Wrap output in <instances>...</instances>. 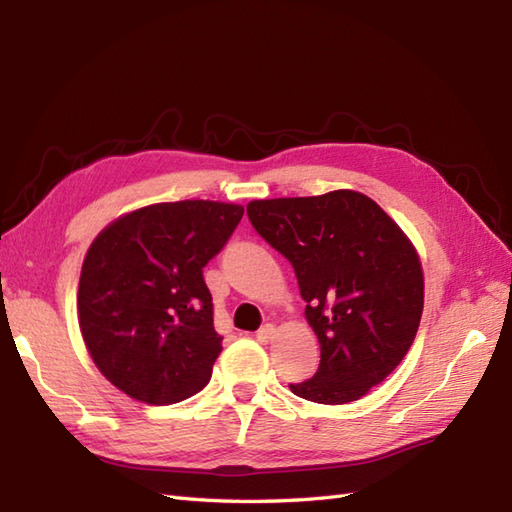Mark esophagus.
I'll list each match as a JSON object with an SVG mask.
<instances>
[{
  "mask_svg": "<svg viewBox=\"0 0 512 512\" xmlns=\"http://www.w3.org/2000/svg\"><path fill=\"white\" fill-rule=\"evenodd\" d=\"M275 334H277V328H275V325H264V328H259L257 330V341L259 343H270V341H273L275 339Z\"/></svg>",
  "mask_w": 512,
  "mask_h": 512,
  "instance_id": "34e87169",
  "label": "esophagus"
}]
</instances>
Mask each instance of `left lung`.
Segmentation results:
<instances>
[{"label":"left lung","mask_w":512,"mask_h":512,"mask_svg":"<svg viewBox=\"0 0 512 512\" xmlns=\"http://www.w3.org/2000/svg\"><path fill=\"white\" fill-rule=\"evenodd\" d=\"M246 213L295 268L321 345L317 374L290 385L292 394L321 405L363 398L416 339L424 306L416 246L372 198L350 189L253 200Z\"/></svg>","instance_id":"8db88e82"}]
</instances>
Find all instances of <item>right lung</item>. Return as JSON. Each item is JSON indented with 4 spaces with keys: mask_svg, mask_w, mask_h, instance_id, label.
<instances>
[{
    "mask_svg": "<svg viewBox=\"0 0 512 512\" xmlns=\"http://www.w3.org/2000/svg\"><path fill=\"white\" fill-rule=\"evenodd\" d=\"M244 206L160 202L125 213L83 259L79 328L99 372L138 402L171 405L209 383L222 336L202 268L220 253Z\"/></svg>",
    "mask_w": 512,
    "mask_h": 512,
    "instance_id": "1",
    "label": "right lung"
}]
</instances>
